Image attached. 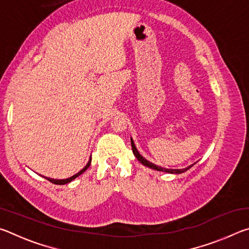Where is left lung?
I'll list each match as a JSON object with an SVG mask.
<instances>
[{"mask_svg":"<svg viewBox=\"0 0 249 249\" xmlns=\"http://www.w3.org/2000/svg\"><path fill=\"white\" fill-rule=\"evenodd\" d=\"M130 142H132V149H133V153H134V155H135V157H136L138 160H140L141 163H142V165L146 166V167H148V168H151V169H154V170L162 171V172H168V174H182V172L189 170L193 165H195V163H193V165L189 166V167H187V168H183V169H166V168L156 166V165H154L153 162H149L148 160H146L145 158H142V156H141V154L138 153L137 148H136V147H135L134 142H133V141H130Z\"/></svg>","mask_w":249,"mask_h":249,"instance_id":"8db88e82","label":"left lung"}]
</instances>
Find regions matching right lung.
<instances>
[{"mask_svg":"<svg viewBox=\"0 0 249 249\" xmlns=\"http://www.w3.org/2000/svg\"><path fill=\"white\" fill-rule=\"evenodd\" d=\"M90 163H91V159H90V161L87 163V166L84 167L82 170H80V171L78 172V174H75L74 176L70 177V178H68V179H62V180H54V179H50V178H47V179L50 181V182H53V183H54V184H66V183H69V182H71V181L77 178V177H79L80 175L83 174V172L86 171V170L88 169V168L90 167Z\"/></svg>","mask_w":249,"mask_h":249,"instance_id":"right-lung-1","label":"right lung"}]
</instances>
